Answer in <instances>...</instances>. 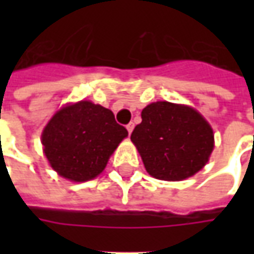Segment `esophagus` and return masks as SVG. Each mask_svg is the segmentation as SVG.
Returning a JSON list of instances; mask_svg holds the SVG:
<instances>
[{
	"instance_id": "obj_1",
	"label": "esophagus",
	"mask_w": 254,
	"mask_h": 254,
	"mask_svg": "<svg viewBox=\"0 0 254 254\" xmlns=\"http://www.w3.org/2000/svg\"><path fill=\"white\" fill-rule=\"evenodd\" d=\"M133 127H134V124H133V122H129V124L127 125V132H129V134L132 133Z\"/></svg>"
}]
</instances>
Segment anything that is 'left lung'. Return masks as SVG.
<instances>
[{
  "mask_svg": "<svg viewBox=\"0 0 254 254\" xmlns=\"http://www.w3.org/2000/svg\"><path fill=\"white\" fill-rule=\"evenodd\" d=\"M141 118L130 140L151 176L181 181L207 163L213 149V132L194 109L156 102L141 111Z\"/></svg>",
  "mask_w": 254,
  "mask_h": 254,
  "instance_id": "8db88e82",
  "label": "left lung"
}]
</instances>
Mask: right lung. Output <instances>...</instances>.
Listing matches in <instances>:
<instances>
[{
	"instance_id": "add662e5",
	"label": "right lung",
	"mask_w": 254,
	"mask_h": 254,
	"mask_svg": "<svg viewBox=\"0 0 254 254\" xmlns=\"http://www.w3.org/2000/svg\"><path fill=\"white\" fill-rule=\"evenodd\" d=\"M127 136L113 111L81 100L54 114L42 133L50 165L60 176L84 182L99 176L114 149Z\"/></svg>"
}]
</instances>
